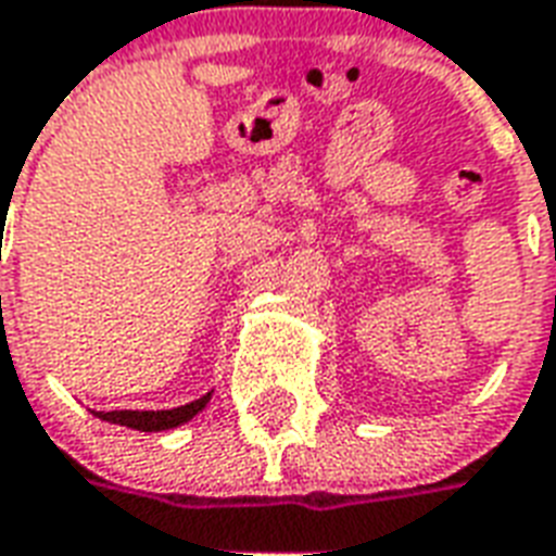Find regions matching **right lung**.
<instances>
[{"mask_svg": "<svg viewBox=\"0 0 556 556\" xmlns=\"http://www.w3.org/2000/svg\"><path fill=\"white\" fill-rule=\"evenodd\" d=\"M212 392L203 394L194 404L176 406V409H159V413H138V409H121V413H97L102 421H111V425L131 427V430H141V433H152V430H170V427H179L185 421H191L205 404H208Z\"/></svg>", "mask_w": 556, "mask_h": 556, "instance_id": "right-lung-1", "label": "right lung"}]
</instances>
